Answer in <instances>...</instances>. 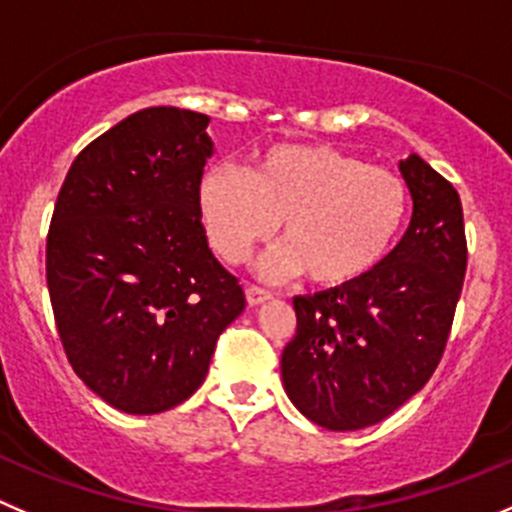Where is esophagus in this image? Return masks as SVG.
<instances>
[{"label": "esophagus", "mask_w": 512, "mask_h": 512, "mask_svg": "<svg viewBox=\"0 0 512 512\" xmlns=\"http://www.w3.org/2000/svg\"><path fill=\"white\" fill-rule=\"evenodd\" d=\"M269 299H271V291L259 289V286H246L248 306H259V304H264V301H269Z\"/></svg>", "instance_id": "esophagus-1"}]
</instances>
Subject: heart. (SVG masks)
Listing matches in <instances>:
<instances>
[{
	"label": "heart",
	"instance_id": "obj_1",
	"mask_svg": "<svg viewBox=\"0 0 512 512\" xmlns=\"http://www.w3.org/2000/svg\"><path fill=\"white\" fill-rule=\"evenodd\" d=\"M198 216L228 264H243L284 223L264 276L306 271L324 289L364 279L387 256L407 213L405 180L324 143H276L248 173L216 165L198 183Z\"/></svg>",
	"mask_w": 512,
	"mask_h": 512
}]
</instances>
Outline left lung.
<instances>
[{"instance_id": "obj_1", "label": "left lung", "mask_w": 512, "mask_h": 512, "mask_svg": "<svg viewBox=\"0 0 512 512\" xmlns=\"http://www.w3.org/2000/svg\"><path fill=\"white\" fill-rule=\"evenodd\" d=\"M412 196L405 236L364 279L294 296L281 379L306 420L377 425L425 387L445 352L467 266L460 196L417 153L399 160Z\"/></svg>"}]
</instances>
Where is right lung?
Wrapping results in <instances>:
<instances>
[{
	"label": "right lung",
	"mask_w": 512,
	"mask_h": 512,
	"mask_svg": "<svg viewBox=\"0 0 512 512\" xmlns=\"http://www.w3.org/2000/svg\"><path fill=\"white\" fill-rule=\"evenodd\" d=\"M211 118L145 107L92 140L57 196L47 289L77 377L128 415L186 402L246 309L208 248L198 183Z\"/></svg>",
	"instance_id": "1"
}]
</instances>
